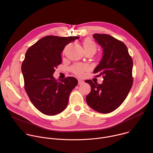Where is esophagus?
I'll return each instance as SVG.
<instances>
[{"label":"esophagus","mask_w":153,"mask_h":153,"mask_svg":"<svg viewBox=\"0 0 153 153\" xmlns=\"http://www.w3.org/2000/svg\"><path fill=\"white\" fill-rule=\"evenodd\" d=\"M84 83V82L83 81V80H80V79H79L78 80V84L79 85H81V84H82V83Z\"/></svg>","instance_id":"esophagus-1"}]
</instances>
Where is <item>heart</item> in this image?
Here are the masks:
<instances>
[{
  "mask_svg": "<svg viewBox=\"0 0 153 153\" xmlns=\"http://www.w3.org/2000/svg\"><path fill=\"white\" fill-rule=\"evenodd\" d=\"M83 45L85 51H88V50H92L95 52L96 50V44L91 39H90L89 38H87L83 40ZM86 68H87V67L86 66H85V65H77L72 68V71L76 74H77L78 76H82L83 73V71Z\"/></svg>",
  "mask_w": 153,
  "mask_h": 153,
  "instance_id": "obj_1",
  "label": "heart"
}]
</instances>
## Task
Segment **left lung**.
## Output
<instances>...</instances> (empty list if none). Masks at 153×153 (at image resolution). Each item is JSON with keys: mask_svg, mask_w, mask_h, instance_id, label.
<instances>
[{"mask_svg": "<svg viewBox=\"0 0 153 153\" xmlns=\"http://www.w3.org/2000/svg\"><path fill=\"white\" fill-rule=\"evenodd\" d=\"M93 37L103 49L102 60L94 73L102 75L103 80L102 84L85 80L91 88L86 100L95 111L110 113L123 102L131 88L133 62L122 42L105 34H94Z\"/></svg>", "mask_w": 153, "mask_h": 153, "instance_id": "8db88e82", "label": "left lung"}]
</instances>
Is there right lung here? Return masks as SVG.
Instances as JSON below:
<instances>
[{"instance_id": "1", "label": "right lung", "mask_w": 153, "mask_h": 153, "mask_svg": "<svg viewBox=\"0 0 153 153\" xmlns=\"http://www.w3.org/2000/svg\"><path fill=\"white\" fill-rule=\"evenodd\" d=\"M79 38L45 36L26 52L21 68L25 90L31 102L43 114L54 116L63 111L71 91L78 83L73 77L57 82L53 74L62 62L61 53L65 46Z\"/></svg>"}]
</instances>
